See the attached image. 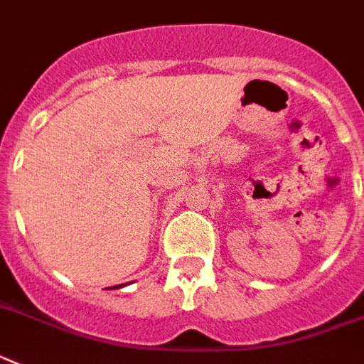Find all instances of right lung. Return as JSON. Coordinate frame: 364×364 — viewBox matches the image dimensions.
<instances>
[{"label":"right lung","instance_id":"obj_1","mask_svg":"<svg viewBox=\"0 0 364 364\" xmlns=\"http://www.w3.org/2000/svg\"><path fill=\"white\" fill-rule=\"evenodd\" d=\"M122 287H125V285H116V287H112V289H122ZM109 289H111V287H109Z\"/></svg>","mask_w":364,"mask_h":364}]
</instances>
